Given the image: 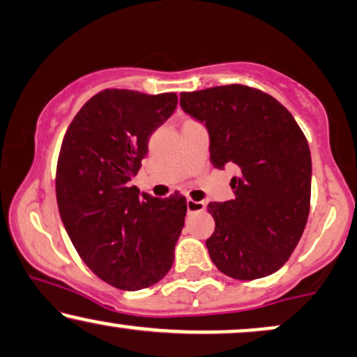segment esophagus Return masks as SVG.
<instances>
[{
    "label": "esophagus",
    "mask_w": 357,
    "mask_h": 357,
    "mask_svg": "<svg viewBox=\"0 0 357 357\" xmlns=\"http://www.w3.org/2000/svg\"><path fill=\"white\" fill-rule=\"evenodd\" d=\"M188 206V213H194V212H202L206 208V204L199 202V201H192V199H188L186 201Z\"/></svg>",
    "instance_id": "34e87169"
}]
</instances>
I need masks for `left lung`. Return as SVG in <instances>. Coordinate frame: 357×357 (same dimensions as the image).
<instances>
[{
    "instance_id": "left-lung-1",
    "label": "left lung",
    "mask_w": 357,
    "mask_h": 357,
    "mask_svg": "<svg viewBox=\"0 0 357 357\" xmlns=\"http://www.w3.org/2000/svg\"><path fill=\"white\" fill-rule=\"evenodd\" d=\"M183 111L206 126L213 168L235 169V199L211 202L206 241L228 278L251 281L281 269L310 211V149L292 114L259 89L228 84L181 93Z\"/></svg>"
}]
</instances>
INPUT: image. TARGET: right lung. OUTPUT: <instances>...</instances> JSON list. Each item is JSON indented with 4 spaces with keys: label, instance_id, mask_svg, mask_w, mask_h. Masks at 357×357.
<instances>
[{
    "label": "right lung",
    "instance_id": "add662e5",
    "mask_svg": "<svg viewBox=\"0 0 357 357\" xmlns=\"http://www.w3.org/2000/svg\"><path fill=\"white\" fill-rule=\"evenodd\" d=\"M176 104L174 93L104 89L79 109L61 144L55 188L66 234L88 268L122 291L153 286L173 266L186 197L158 199L129 183Z\"/></svg>",
    "mask_w": 357,
    "mask_h": 357
}]
</instances>
